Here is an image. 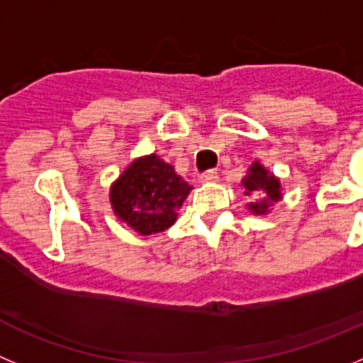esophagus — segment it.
I'll return each mask as SVG.
<instances>
[{"instance_id":"esophagus-1","label":"esophagus","mask_w":363,"mask_h":363,"mask_svg":"<svg viewBox=\"0 0 363 363\" xmlns=\"http://www.w3.org/2000/svg\"><path fill=\"white\" fill-rule=\"evenodd\" d=\"M218 181V174L215 172V169H208V172H204V174L201 175V182H204V184H210V182H217Z\"/></svg>"}]
</instances>
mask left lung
<instances>
[{
  "instance_id": "1",
  "label": "left lung",
  "mask_w": 363,
  "mask_h": 363,
  "mask_svg": "<svg viewBox=\"0 0 363 363\" xmlns=\"http://www.w3.org/2000/svg\"><path fill=\"white\" fill-rule=\"evenodd\" d=\"M240 186L244 188V195L251 199L246 206L253 215H267L271 211V206L282 201L280 179L275 174H271L260 161H255L247 168L246 177L242 179Z\"/></svg>"
}]
</instances>
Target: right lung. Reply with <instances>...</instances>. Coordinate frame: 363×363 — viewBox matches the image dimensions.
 <instances>
[{
	"mask_svg": "<svg viewBox=\"0 0 363 363\" xmlns=\"http://www.w3.org/2000/svg\"><path fill=\"white\" fill-rule=\"evenodd\" d=\"M191 186L157 153L130 162L110 186V204L121 222L148 237L174 226Z\"/></svg>",
	"mask_w": 363,
	"mask_h": 363,
	"instance_id": "add662e5",
	"label": "right lung"
}]
</instances>
